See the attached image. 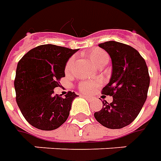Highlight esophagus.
Listing matches in <instances>:
<instances>
[{
    "mask_svg": "<svg viewBox=\"0 0 161 161\" xmlns=\"http://www.w3.org/2000/svg\"><path fill=\"white\" fill-rule=\"evenodd\" d=\"M83 97L86 98V99H87V100H89V101H91V99H92V98H91V97H87V96H85V95H84V96H83Z\"/></svg>",
    "mask_w": 161,
    "mask_h": 161,
    "instance_id": "esophagus-1",
    "label": "esophagus"
}]
</instances>
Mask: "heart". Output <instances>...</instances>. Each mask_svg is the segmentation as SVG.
I'll return each instance as SVG.
<instances>
[{
    "label": "heart",
    "instance_id": "heart-1",
    "mask_svg": "<svg viewBox=\"0 0 161 161\" xmlns=\"http://www.w3.org/2000/svg\"><path fill=\"white\" fill-rule=\"evenodd\" d=\"M88 57L90 58L91 62L94 64L96 66H98L102 64L108 62V56L107 53H105L104 51L101 49H93L91 50L88 53ZM75 62V58L74 57L70 58V59L68 60L66 65H65V71H69V70L72 68ZM99 85L98 82H91V81H84L79 84V89L81 91L85 92V93H90L92 91H94L95 88H97Z\"/></svg>",
    "mask_w": 161,
    "mask_h": 161
}]
</instances>
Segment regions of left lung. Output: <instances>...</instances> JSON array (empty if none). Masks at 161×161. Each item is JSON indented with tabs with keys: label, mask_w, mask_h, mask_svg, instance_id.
Instances as JSON below:
<instances>
[{
	"label": "left lung",
	"mask_w": 161,
	"mask_h": 161,
	"mask_svg": "<svg viewBox=\"0 0 161 161\" xmlns=\"http://www.w3.org/2000/svg\"><path fill=\"white\" fill-rule=\"evenodd\" d=\"M111 58L112 73L103 95L113 97L108 103L103 102V108L96 112V120L103 126L118 129L134 121L147 97L150 77L144 58L132 46L116 41L98 45Z\"/></svg>",
	"instance_id": "left-lung-1"
}]
</instances>
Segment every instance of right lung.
Instances as JSON below:
<instances>
[{
    "mask_svg": "<svg viewBox=\"0 0 161 161\" xmlns=\"http://www.w3.org/2000/svg\"><path fill=\"white\" fill-rule=\"evenodd\" d=\"M77 51L42 45L30 50L19 61L14 79L16 102L23 116L34 128L53 130L68 118L77 95L69 91L63 98L54 95V89L59 86L66 63Z\"/></svg>",
    "mask_w": 161,
    "mask_h": 161,
    "instance_id": "right-lung-1",
    "label": "right lung"
}]
</instances>
